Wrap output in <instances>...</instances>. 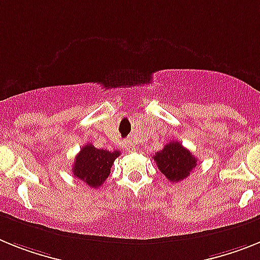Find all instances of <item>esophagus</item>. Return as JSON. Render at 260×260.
I'll list each match as a JSON object with an SVG mask.
<instances>
[{
	"label": "esophagus",
	"mask_w": 260,
	"mask_h": 260,
	"mask_svg": "<svg viewBox=\"0 0 260 260\" xmlns=\"http://www.w3.org/2000/svg\"><path fill=\"white\" fill-rule=\"evenodd\" d=\"M125 148H126V150H132V144L131 143H125Z\"/></svg>",
	"instance_id": "obj_1"
}]
</instances>
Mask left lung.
Returning a JSON list of instances; mask_svg holds the SVG:
<instances>
[{
    "label": "left lung",
    "mask_w": 260,
    "mask_h": 260,
    "mask_svg": "<svg viewBox=\"0 0 260 260\" xmlns=\"http://www.w3.org/2000/svg\"><path fill=\"white\" fill-rule=\"evenodd\" d=\"M153 160L161 173L171 182H180L186 178L197 165V158L178 141L168 143L153 156Z\"/></svg>",
    "instance_id": "1"
}]
</instances>
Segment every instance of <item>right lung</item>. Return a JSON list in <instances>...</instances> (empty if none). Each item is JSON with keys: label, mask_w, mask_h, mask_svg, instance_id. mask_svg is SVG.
<instances>
[{"label": "right lung", "mask_w": 260, "mask_h": 260, "mask_svg": "<svg viewBox=\"0 0 260 260\" xmlns=\"http://www.w3.org/2000/svg\"><path fill=\"white\" fill-rule=\"evenodd\" d=\"M121 154L120 150L98 149L92 144H87L75 157L73 173L91 187H99L108 178L113 161Z\"/></svg>", "instance_id": "add662e5"}]
</instances>
